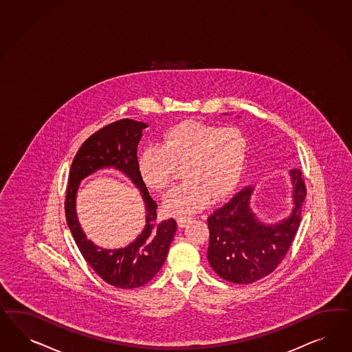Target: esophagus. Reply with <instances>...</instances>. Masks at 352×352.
I'll return each mask as SVG.
<instances>
[{"mask_svg": "<svg viewBox=\"0 0 352 352\" xmlns=\"http://www.w3.org/2000/svg\"><path fill=\"white\" fill-rule=\"evenodd\" d=\"M189 222H190V219H188V217H180V219H177L179 228H185Z\"/></svg>", "mask_w": 352, "mask_h": 352, "instance_id": "1", "label": "esophagus"}]
</instances>
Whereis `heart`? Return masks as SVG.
<instances>
[{"mask_svg":"<svg viewBox=\"0 0 352 352\" xmlns=\"http://www.w3.org/2000/svg\"><path fill=\"white\" fill-rule=\"evenodd\" d=\"M247 140L234 127L221 129L198 121H185L162 135L161 145H146L138 157L141 180L153 190L166 189L176 166L185 181L168 191L163 207L172 216L189 217L210 201L226 197L241 180Z\"/></svg>","mask_w":352,"mask_h":352,"instance_id":"obj_1","label":"heart"}]
</instances>
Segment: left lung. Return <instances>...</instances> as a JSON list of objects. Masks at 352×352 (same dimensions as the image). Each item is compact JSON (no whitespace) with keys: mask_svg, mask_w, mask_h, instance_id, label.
Listing matches in <instances>:
<instances>
[{"mask_svg":"<svg viewBox=\"0 0 352 352\" xmlns=\"http://www.w3.org/2000/svg\"><path fill=\"white\" fill-rule=\"evenodd\" d=\"M291 214L275 223L262 222L252 211L254 188L239 191L208 217L207 258L219 276L236 284H251L272 274L291 248L301 222L306 186L300 170L289 171Z\"/></svg>","mask_w":352,"mask_h":352,"instance_id":"obj_1","label":"left lung"}]
</instances>
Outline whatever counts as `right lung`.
I'll use <instances>...</instances> for the list:
<instances>
[{"label":"right lung","mask_w":352,"mask_h":352,"mask_svg":"<svg viewBox=\"0 0 352 352\" xmlns=\"http://www.w3.org/2000/svg\"><path fill=\"white\" fill-rule=\"evenodd\" d=\"M146 127L142 122L121 120L95 132L82 144L72 162L65 195L67 223L83 258L102 280L123 289L142 287L157 275L177 229L173 219L157 221V203L138 171V145ZM104 168H114L131 179L141 190L147 213L140 236L129 246L114 250L102 249L87 239L75 210L80 181Z\"/></svg>","instance_id":"1"}]
</instances>
